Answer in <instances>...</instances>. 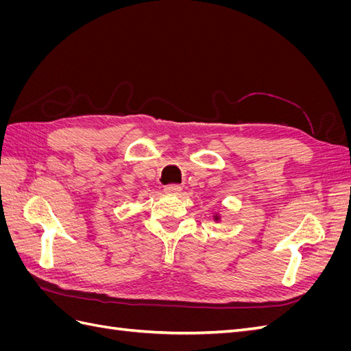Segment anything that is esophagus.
I'll return each mask as SVG.
<instances>
[{
	"label": "esophagus",
	"instance_id": "esophagus-1",
	"mask_svg": "<svg viewBox=\"0 0 351 351\" xmlns=\"http://www.w3.org/2000/svg\"><path fill=\"white\" fill-rule=\"evenodd\" d=\"M164 192L168 193V195H178L180 192H182V186H178V184H167L164 187Z\"/></svg>",
	"mask_w": 351,
	"mask_h": 351
}]
</instances>
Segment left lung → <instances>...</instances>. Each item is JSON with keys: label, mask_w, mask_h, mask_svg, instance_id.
Here are the masks:
<instances>
[{"label": "left lung", "mask_w": 351, "mask_h": 351, "mask_svg": "<svg viewBox=\"0 0 351 351\" xmlns=\"http://www.w3.org/2000/svg\"><path fill=\"white\" fill-rule=\"evenodd\" d=\"M218 218H219V217H217V215H215V219H218Z\"/></svg>", "instance_id": "left-lung-1"}]
</instances>
